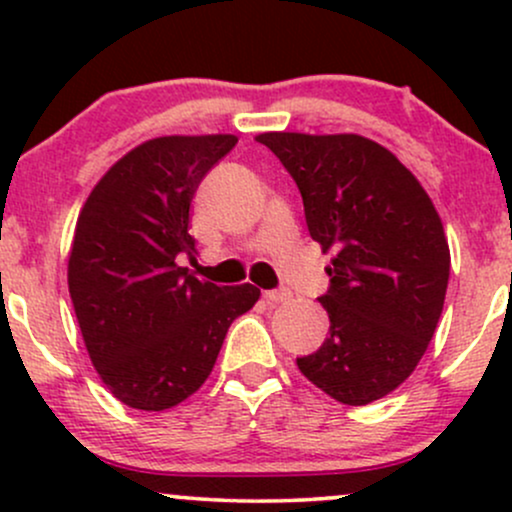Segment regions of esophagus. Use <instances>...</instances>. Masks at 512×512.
Listing matches in <instances>:
<instances>
[{
	"label": "esophagus",
	"mask_w": 512,
	"mask_h": 512,
	"mask_svg": "<svg viewBox=\"0 0 512 512\" xmlns=\"http://www.w3.org/2000/svg\"><path fill=\"white\" fill-rule=\"evenodd\" d=\"M264 298H267L269 303H284L291 298V291L289 289H272V291H264Z\"/></svg>",
	"instance_id": "34e87169"
}]
</instances>
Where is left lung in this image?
Returning <instances> with one entry per match:
<instances>
[{"label":"left lung","mask_w":512,"mask_h":512,"mask_svg":"<svg viewBox=\"0 0 512 512\" xmlns=\"http://www.w3.org/2000/svg\"><path fill=\"white\" fill-rule=\"evenodd\" d=\"M257 142L296 180L310 238L334 252L320 296L330 334L298 368L351 407L390 395L426 354L448 291L450 248L431 197L358 134L264 132Z\"/></svg>","instance_id":"8db88e82"}]
</instances>
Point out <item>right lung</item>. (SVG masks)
I'll return each instance as SVG.
<instances>
[{"mask_svg": "<svg viewBox=\"0 0 512 512\" xmlns=\"http://www.w3.org/2000/svg\"><path fill=\"white\" fill-rule=\"evenodd\" d=\"M238 139L158 137L98 180L76 221L69 296L93 366L122 404L163 411L209 378L228 327L260 298L252 284L216 286L180 267L195 252L190 204Z\"/></svg>", "mask_w": 512, "mask_h": 512, "instance_id": "right-lung-1", "label": "right lung"}]
</instances>
